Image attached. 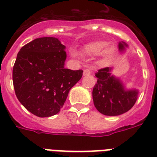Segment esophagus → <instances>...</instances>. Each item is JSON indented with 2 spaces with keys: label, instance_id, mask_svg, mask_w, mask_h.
Wrapping results in <instances>:
<instances>
[{
  "label": "esophagus",
  "instance_id": "1",
  "mask_svg": "<svg viewBox=\"0 0 157 157\" xmlns=\"http://www.w3.org/2000/svg\"><path fill=\"white\" fill-rule=\"evenodd\" d=\"M91 73H92V71H91L89 68H86V69H85V70H84V75H85V76L90 75Z\"/></svg>",
  "mask_w": 157,
  "mask_h": 157
}]
</instances>
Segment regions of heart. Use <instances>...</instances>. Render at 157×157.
Wrapping results in <instances>:
<instances>
[{
	"mask_svg": "<svg viewBox=\"0 0 157 157\" xmlns=\"http://www.w3.org/2000/svg\"><path fill=\"white\" fill-rule=\"evenodd\" d=\"M106 45H107V44L105 41L93 42V43H90V44H87L85 47V48H84V50L88 54L97 55V54H100L103 51L104 48L106 47ZM109 52H110V51H109ZM72 55L76 56L78 54L76 53V52H72Z\"/></svg>",
	"mask_w": 157,
	"mask_h": 157,
	"instance_id": "heart-1",
	"label": "heart"
}]
</instances>
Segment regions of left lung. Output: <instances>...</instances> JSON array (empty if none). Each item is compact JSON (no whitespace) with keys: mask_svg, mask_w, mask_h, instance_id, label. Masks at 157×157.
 I'll return each mask as SVG.
<instances>
[{"mask_svg":"<svg viewBox=\"0 0 157 157\" xmlns=\"http://www.w3.org/2000/svg\"><path fill=\"white\" fill-rule=\"evenodd\" d=\"M119 48L123 49L124 44L120 43ZM110 71L111 68L106 67L95 74L97 81L93 90V102L96 109L104 115L118 116L133 107L138 92L125 90L120 80L111 76Z\"/></svg>","mask_w":157,"mask_h":157,"instance_id":"8db88e82","label":"left lung"}]
</instances>
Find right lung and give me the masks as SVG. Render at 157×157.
<instances>
[{
  "mask_svg": "<svg viewBox=\"0 0 157 157\" xmlns=\"http://www.w3.org/2000/svg\"><path fill=\"white\" fill-rule=\"evenodd\" d=\"M65 46L55 37L36 38L19 51L13 68L16 96L28 111L39 117L60 112L68 92L83 71L64 68Z\"/></svg>",
  "mask_w": 157,
  "mask_h": 157,
  "instance_id": "right-lung-1",
  "label": "right lung"
}]
</instances>
